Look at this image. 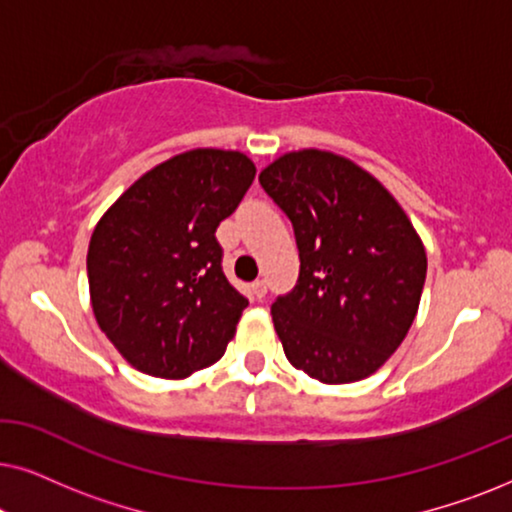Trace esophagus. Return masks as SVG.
<instances>
[{
  "mask_svg": "<svg viewBox=\"0 0 512 512\" xmlns=\"http://www.w3.org/2000/svg\"><path fill=\"white\" fill-rule=\"evenodd\" d=\"M251 293H254V298H265V293H268V284L263 282V279H256L254 284H251Z\"/></svg>",
  "mask_w": 512,
  "mask_h": 512,
  "instance_id": "obj_1",
  "label": "esophagus"
}]
</instances>
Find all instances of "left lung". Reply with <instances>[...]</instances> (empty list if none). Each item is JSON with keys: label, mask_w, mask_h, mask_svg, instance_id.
Wrapping results in <instances>:
<instances>
[{"label": "left lung", "mask_w": 512, "mask_h": 512, "mask_svg": "<svg viewBox=\"0 0 512 512\" xmlns=\"http://www.w3.org/2000/svg\"><path fill=\"white\" fill-rule=\"evenodd\" d=\"M289 216L300 275L272 303L286 359L324 384L380 370L408 335L426 279V251L394 195L349 158L303 149L258 174Z\"/></svg>", "instance_id": "1"}]
</instances>
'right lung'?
Instances as JSON below:
<instances>
[{
	"mask_svg": "<svg viewBox=\"0 0 512 512\" xmlns=\"http://www.w3.org/2000/svg\"><path fill=\"white\" fill-rule=\"evenodd\" d=\"M254 177L240 151H184L142 174L97 221L90 303L132 368L184 380L226 352L249 300L223 275L214 233Z\"/></svg>",
	"mask_w": 512,
	"mask_h": 512,
	"instance_id": "add662e5",
	"label": "right lung"
}]
</instances>
